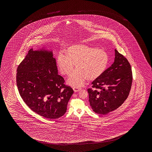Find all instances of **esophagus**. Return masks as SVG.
Returning <instances> with one entry per match:
<instances>
[{
    "mask_svg": "<svg viewBox=\"0 0 152 152\" xmlns=\"http://www.w3.org/2000/svg\"><path fill=\"white\" fill-rule=\"evenodd\" d=\"M73 90L75 91V92H79V91L80 90V88H79V87H73Z\"/></svg>",
    "mask_w": 152,
    "mask_h": 152,
    "instance_id": "obj_1",
    "label": "esophagus"
}]
</instances>
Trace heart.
Here are the masks:
<instances>
[{
	"label": "heart",
	"instance_id": "obj_1",
	"mask_svg": "<svg viewBox=\"0 0 152 152\" xmlns=\"http://www.w3.org/2000/svg\"><path fill=\"white\" fill-rule=\"evenodd\" d=\"M109 57L103 49L83 44L69 47L65 55L60 54L56 60L58 71L63 75H69L75 69L67 81L72 86L79 87L84 85L86 79L94 80L100 77L105 71Z\"/></svg>",
	"mask_w": 152,
	"mask_h": 152
}]
</instances>
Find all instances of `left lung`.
<instances>
[{
	"instance_id": "1",
	"label": "left lung",
	"mask_w": 152,
	"mask_h": 152,
	"mask_svg": "<svg viewBox=\"0 0 152 152\" xmlns=\"http://www.w3.org/2000/svg\"><path fill=\"white\" fill-rule=\"evenodd\" d=\"M113 64L92 83L87 90L94 112L105 115L116 110L126 100L132 84L131 66L123 55L115 50Z\"/></svg>"
}]
</instances>
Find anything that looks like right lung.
<instances>
[{"instance_id":"obj_1","label":"right lung","mask_w":152,"mask_h":152,"mask_svg":"<svg viewBox=\"0 0 152 152\" xmlns=\"http://www.w3.org/2000/svg\"><path fill=\"white\" fill-rule=\"evenodd\" d=\"M16 81L20 97L34 112L49 119L66 113L74 91L58 75L52 50L30 49L18 66Z\"/></svg>"}]
</instances>
